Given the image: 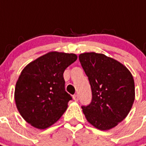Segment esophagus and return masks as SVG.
<instances>
[{"label":"esophagus","instance_id":"1","mask_svg":"<svg viewBox=\"0 0 146 146\" xmlns=\"http://www.w3.org/2000/svg\"><path fill=\"white\" fill-rule=\"evenodd\" d=\"M73 99H74L75 101H78V100H79V96H78V95H73Z\"/></svg>","mask_w":146,"mask_h":146}]
</instances>
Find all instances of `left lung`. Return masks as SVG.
Here are the masks:
<instances>
[{"label": "left lung", "mask_w": 146, "mask_h": 146, "mask_svg": "<svg viewBox=\"0 0 146 146\" xmlns=\"http://www.w3.org/2000/svg\"><path fill=\"white\" fill-rule=\"evenodd\" d=\"M79 60L92 88L91 103L81 106L86 119L102 131L113 128L127 116L135 101L131 73L103 54L84 53Z\"/></svg>", "instance_id": "left-lung-1"}]
</instances>
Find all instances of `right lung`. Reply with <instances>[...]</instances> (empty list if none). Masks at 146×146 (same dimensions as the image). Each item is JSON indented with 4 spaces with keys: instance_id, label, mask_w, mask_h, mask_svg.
Listing matches in <instances>:
<instances>
[{
    "instance_id": "right-lung-1",
    "label": "right lung",
    "mask_w": 146,
    "mask_h": 146,
    "mask_svg": "<svg viewBox=\"0 0 146 146\" xmlns=\"http://www.w3.org/2000/svg\"><path fill=\"white\" fill-rule=\"evenodd\" d=\"M76 58L75 54L53 51L24 68L15 85V100L27 123L45 129L62 116L72 100L65 89L63 73Z\"/></svg>"
}]
</instances>
